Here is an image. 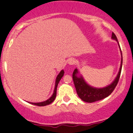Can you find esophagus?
I'll list each match as a JSON object with an SVG mask.
<instances>
[{
    "mask_svg": "<svg viewBox=\"0 0 133 133\" xmlns=\"http://www.w3.org/2000/svg\"><path fill=\"white\" fill-rule=\"evenodd\" d=\"M68 64L69 65H74L76 64V61L74 59H71L68 61Z\"/></svg>",
    "mask_w": 133,
    "mask_h": 133,
    "instance_id": "34e87169",
    "label": "esophagus"
}]
</instances>
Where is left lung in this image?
<instances>
[{"label":"left lung","mask_w":133,"mask_h":133,"mask_svg":"<svg viewBox=\"0 0 133 133\" xmlns=\"http://www.w3.org/2000/svg\"><path fill=\"white\" fill-rule=\"evenodd\" d=\"M112 39L117 41L119 47L120 49L121 54V65L117 75L114 80L112 82V83L107 86L104 88H97L90 86L87 82L85 81L82 75H79V72L77 68L74 69L72 74V79L74 81V86H75L77 94L79 97H80L83 101L86 103H93V102L100 101L109 96L112 91H114V88L117 86V82L119 79L121 72L122 65H123V56H122V52L121 50L118 41L116 36V35L112 32Z\"/></svg>","instance_id":"8db88e82"}]
</instances>
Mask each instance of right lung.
Listing matches in <instances>:
<instances>
[{
	"instance_id": "1",
	"label": "right lung",
	"mask_w": 133,
	"mask_h": 133,
	"mask_svg": "<svg viewBox=\"0 0 133 133\" xmlns=\"http://www.w3.org/2000/svg\"><path fill=\"white\" fill-rule=\"evenodd\" d=\"M64 74V70H62V71L59 72V74L57 75L56 79V82H55L54 92H53L52 95L51 97L45 101L41 102V103H30L29 102V103L34 105H36V106H47V105L50 104L52 103V102L55 100V98H56V92H57V85L58 84H59V81H60L62 77H63Z\"/></svg>"
}]
</instances>
